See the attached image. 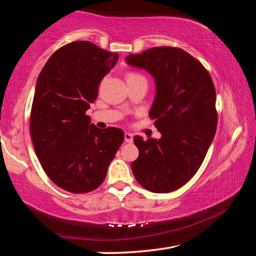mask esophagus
I'll use <instances>...</instances> for the list:
<instances>
[{
	"mask_svg": "<svg viewBox=\"0 0 256 256\" xmlns=\"http://www.w3.org/2000/svg\"><path fill=\"white\" fill-rule=\"evenodd\" d=\"M124 140H125V142H126V144H132L133 142V136L131 133H125L124 134Z\"/></svg>",
	"mask_w": 256,
	"mask_h": 256,
	"instance_id": "34e87169",
	"label": "esophagus"
}]
</instances>
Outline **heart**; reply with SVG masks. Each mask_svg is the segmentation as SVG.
<instances>
[{"label":"heart","mask_w":256,"mask_h":256,"mask_svg":"<svg viewBox=\"0 0 256 256\" xmlns=\"http://www.w3.org/2000/svg\"><path fill=\"white\" fill-rule=\"evenodd\" d=\"M133 76H142L136 74V73H130V74L128 76V78H133Z\"/></svg>","instance_id":"1"}]
</instances>
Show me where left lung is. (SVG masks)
<instances>
[{
    "instance_id": "8db88e82",
    "label": "left lung",
    "mask_w": 256,
    "mask_h": 256,
    "mask_svg": "<svg viewBox=\"0 0 256 256\" xmlns=\"http://www.w3.org/2000/svg\"><path fill=\"white\" fill-rule=\"evenodd\" d=\"M126 63L154 76L149 116L162 138L134 136L138 157L131 167L138 184L154 193L178 190L196 175L214 140L218 115L216 89L206 68L177 47L130 54Z\"/></svg>"
}]
</instances>
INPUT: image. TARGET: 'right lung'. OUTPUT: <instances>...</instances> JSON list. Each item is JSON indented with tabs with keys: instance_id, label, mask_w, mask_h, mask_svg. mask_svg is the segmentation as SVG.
I'll return each mask as SVG.
<instances>
[{
	"instance_id": "right-lung-1",
	"label": "right lung",
	"mask_w": 256,
	"mask_h": 256,
	"mask_svg": "<svg viewBox=\"0 0 256 256\" xmlns=\"http://www.w3.org/2000/svg\"><path fill=\"white\" fill-rule=\"evenodd\" d=\"M118 60L90 42H73L50 56L38 76L30 112L34 152L50 180L71 193L100 186L124 141L118 128H98L86 112Z\"/></svg>"
}]
</instances>
